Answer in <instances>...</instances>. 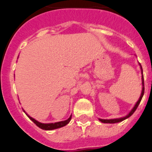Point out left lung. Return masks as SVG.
Masks as SVG:
<instances>
[{"instance_id":"left-lung-1","label":"left lung","mask_w":152,"mask_h":152,"mask_svg":"<svg viewBox=\"0 0 152 152\" xmlns=\"http://www.w3.org/2000/svg\"><path fill=\"white\" fill-rule=\"evenodd\" d=\"M139 65H140V67H141V74H143V69H142V67H141V64L139 63ZM141 80H142V91H141V96H140V98H139V100H137V102L135 104L134 107H133V109L131 110V112H130L128 114H127V116H125V117H121V118H116V119H110V120H104V119H99L100 120V121H101L102 123H107V124H114V123H118V122H121V121H123L124 120L127 119V118H128V117H131L132 114H133L134 113V111L136 110V109L137 108V107H138L139 104H140V102H141V99H142V97H143L144 96V94H145V85H144V76L142 75V77H141Z\"/></svg>"}]
</instances>
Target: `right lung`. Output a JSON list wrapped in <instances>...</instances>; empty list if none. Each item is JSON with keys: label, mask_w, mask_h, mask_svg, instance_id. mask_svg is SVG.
Wrapping results in <instances>:
<instances>
[{"label": "right lung", "mask_w": 152, "mask_h": 152, "mask_svg": "<svg viewBox=\"0 0 152 152\" xmlns=\"http://www.w3.org/2000/svg\"><path fill=\"white\" fill-rule=\"evenodd\" d=\"M23 111L25 112L26 113V115L30 118V120H31L34 123L36 124L37 126L39 127H40L41 129H43V130H46V131H51V130H54V129H57V128H60L62 127H64L66 126V124H68L69 123V121H71V118H72V115L70 116L69 117L68 119L66 120V121H59V122H56V123H50V124H42V123H40L38 121L35 120L34 118H32L26 112L23 110Z\"/></svg>", "instance_id": "add662e5"}]
</instances>
